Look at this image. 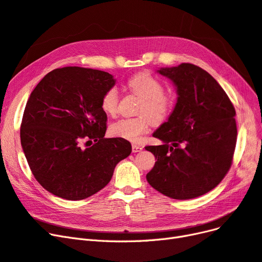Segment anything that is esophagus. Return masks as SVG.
<instances>
[{"mask_svg": "<svg viewBox=\"0 0 262 262\" xmlns=\"http://www.w3.org/2000/svg\"><path fill=\"white\" fill-rule=\"evenodd\" d=\"M142 149H143V147L140 146V145H137V144H133V145H132V151L133 152H139Z\"/></svg>", "mask_w": 262, "mask_h": 262, "instance_id": "esophagus-1", "label": "esophagus"}]
</instances>
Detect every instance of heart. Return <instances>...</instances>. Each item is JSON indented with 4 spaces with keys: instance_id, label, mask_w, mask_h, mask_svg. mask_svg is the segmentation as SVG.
Returning a JSON list of instances; mask_svg holds the SVG:
<instances>
[{
    "instance_id": "b5f03b06",
    "label": "heart",
    "mask_w": 262,
    "mask_h": 262,
    "mask_svg": "<svg viewBox=\"0 0 262 262\" xmlns=\"http://www.w3.org/2000/svg\"><path fill=\"white\" fill-rule=\"evenodd\" d=\"M128 88L135 95L142 98L139 114L135 118H122L111 125L114 137L132 142H138L146 133L151 123L165 121L173 108L174 100L170 94L164 92L160 81L148 73H141L131 77ZM119 94L116 88H110L102 96L101 107L107 115H115L118 108Z\"/></svg>"
}]
</instances>
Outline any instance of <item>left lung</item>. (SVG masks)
Segmentation results:
<instances>
[{
	"mask_svg": "<svg viewBox=\"0 0 262 262\" xmlns=\"http://www.w3.org/2000/svg\"><path fill=\"white\" fill-rule=\"evenodd\" d=\"M172 81L177 103L152 133L162 145L146 146L157 161L146 174L158 192L191 200L217 186L227 174L236 145L235 110L212 76L193 64L159 68Z\"/></svg>",
	"mask_w": 262,
	"mask_h": 262,
	"instance_id": "1",
	"label": "left lung"
}]
</instances>
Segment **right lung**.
I'll return each instance as SVG.
<instances>
[{"mask_svg": "<svg viewBox=\"0 0 262 262\" xmlns=\"http://www.w3.org/2000/svg\"><path fill=\"white\" fill-rule=\"evenodd\" d=\"M115 83L105 71L64 67L49 73L31 92L20 127L21 147L35 180L53 195L68 201L92 196L131 154L129 141L104 138L107 116L101 101Z\"/></svg>", "mask_w": 262, "mask_h": 262, "instance_id": "add662e5", "label": "right lung"}]
</instances>
